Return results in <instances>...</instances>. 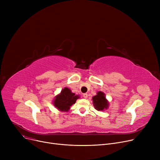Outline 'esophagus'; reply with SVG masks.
I'll return each mask as SVG.
<instances>
[{
  "label": "esophagus",
  "mask_w": 160,
  "mask_h": 160,
  "mask_svg": "<svg viewBox=\"0 0 160 160\" xmlns=\"http://www.w3.org/2000/svg\"><path fill=\"white\" fill-rule=\"evenodd\" d=\"M83 98H87L88 97V95L87 93H84V94L83 95Z\"/></svg>",
  "instance_id": "obj_1"
}]
</instances>
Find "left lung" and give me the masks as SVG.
Returning <instances> with one entry per match:
<instances>
[{"label":"left lung","mask_w":160,"mask_h":160,"mask_svg":"<svg viewBox=\"0 0 160 160\" xmlns=\"http://www.w3.org/2000/svg\"><path fill=\"white\" fill-rule=\"evenodd\" d=\"M92 100L95 109L97 111L103 112L109 107V102L102 91H98L97 95L92 98Z\"/></svg>","instance_id":"left-lung-1"}]
</instances>
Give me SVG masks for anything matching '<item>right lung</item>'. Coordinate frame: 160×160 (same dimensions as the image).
<instances>
[{
    "instance_id": "1",
    "label": "right lung",
    "mask_w": 160,
    "mask_h": 160,
    "mask_svg": "<svg viewBox=\"0 0 160 160\" xmlns=\"http://www.w3.org/2000/svg\"><path fill=\"white\" fill-rule=\"evenodd\" d=\"M79 98L80 96L75 95L70 89L64 88L60 93L55 97L52 104L59 111L67 112L70 110L71 106L75 104Z\"/></svg>"
}]
</instances>
